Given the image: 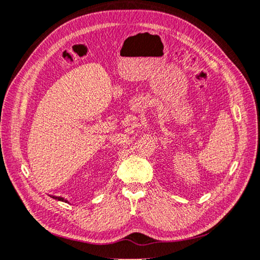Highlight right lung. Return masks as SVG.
Listing matches in <instances>:
<instances>
[{
  "label": "right lung",
  "mask_w": 260,
  "mask_h": 260,
  "mask_svg": "<svg viewBox=\"0 0 260 260\" xmlns=\"http://www.w3.org/2000/svg\"><path fill=\"white\" fill-rule=\"evenodd\" d=\"M53 198L54 199H57V201H61V202H66V203H68L64 198H62V197H56V196H53Z\"/></svg>",
  "instance_id": "add662e5"
}]
</instances>
